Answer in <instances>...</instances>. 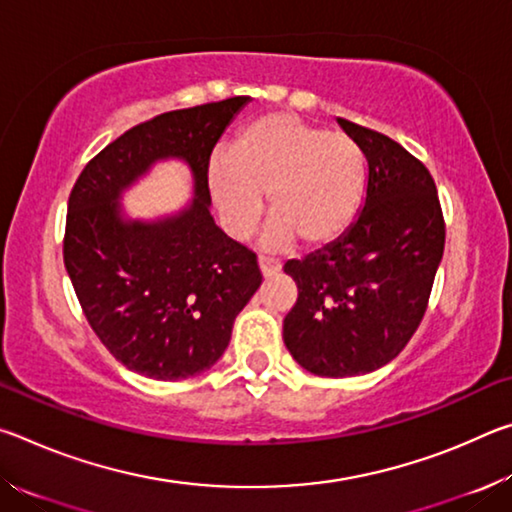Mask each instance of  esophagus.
Returning a JSON list of instances; mask_svg holds the SVG:
<instances>
[{
    "mask_svg": "<svg viewBox=\"0 0 512 512\" xmlns=\"http://www.w3.org/2000/svg\"><path fill=\"white\" fill-rule=\"evenodd\" d=\"M280 268H282V264L277 262V259L259 255V271H262V275H264V277H273V275H277V273H280Z\"/></svg>",
    "mask_w": 512,
    "mask_h": 512,
    "instance_id": "esophagus-1",
    "label": "esophagus"
}]
</instances>
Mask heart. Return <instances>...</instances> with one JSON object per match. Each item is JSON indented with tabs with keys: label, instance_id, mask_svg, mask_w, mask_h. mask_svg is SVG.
Instances as JSON below:
<instances>
[{
	"label": "heart",
	"instance_id": "b5f03b06",
	"mask_svg": "<svg viewBox=\"0 0 512 512\" xmlns=\"http://www.w3.org/2000/svg\"><path fill=\"white\" fill-rule=\"evenodd\" d=\"M207 180L232 237L248 235L268 196L266 248L289 250L298 239L323 248L343 237L359 212L366 158L350 135L271 112L237 135L230 158L212 160Z\"/></svg>",
	"mask_w": 512,
	"mask_h": 512
}]
</instances>
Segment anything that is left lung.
I'll list each match as a JSON object with an SVG mask.
<instances>
[{"mask_svg":"<svg viewBox=\"0 0 512 512\" xmlns=\"http://www.w3.org/2000/svg\"><path fill=\"white\" fill-rule=\"evenodd\" d=\"M368 160L366 203L348 232L284 273L298 284L284 345L320 377L386 366L422 323L445 250V219L429 169L384 133L341 119Z\"/></svg>","mask_w":512,"mask_h":512,"instance_id":"left-lung-1","label":"left lung"}]
</instances>
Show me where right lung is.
Here are the masks:
<instances>
[{
    "mask_svg": "<svg viewBox=\"0 0 512 512\" xmlns=\"http://www.w3.org/2000/svg\"><path fill=\"white\" fill-rule=\"evenodd\" d=\"M250 97L171 110L133 126L85 164L69 194L63 259L94 334L128 370L176 381L207 370L262 284L257 255L210 214L216 142ZM164 157L185 159L195 201L158 222L123 219L124 188Z\"/></svg>",
    "mask_w": 512,
    "mask_h": 512,
    "instance_id": "1",
    "label": "right lung"
}]
</instances>
